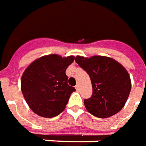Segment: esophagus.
I'll list each match as a JSON object with an SVG mask.
<instances>
[{"mask_svg":"<svg viewBox=\"0 0 146 146\" xmlns=\"http://www.w3.org/2000/svg\"><path fill=\"white\" fill-rule=\"evenodd\" d=\"M75 89H76L77 91H78V90H79V86H78V85H76V86H75Z\"/></svg>","mask_w":146,"mask_h":146,"instance_id":"esophagus-1","label":"esophagus"}]
</instances>
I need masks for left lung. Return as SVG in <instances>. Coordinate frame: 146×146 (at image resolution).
Segmentation results:
<instances>
[{"label": "left lung", "instance_id": "obj_1", "mask_svg": "<svg viewBox=\"0 0 146 146\" xmlns=\"http://www.w3.org/2000/svg\"><path fill=\"white\" fill-rule=\"evenodd\" d=\"M75 62L91 80L93 94L84 100L87 111L98 118L110 117L120 111L131 90L127 70L116 60L101 56L90 58L78 56Z\"/></svg>", "mask_w": 146, "mask_h": 146}]
</instances>
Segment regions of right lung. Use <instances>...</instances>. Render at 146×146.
I'll return each mask as SVG.
<instances>
[{
	"label": "right lung",
	"instance_id": "right-lung-1",
	"mask_svg": "<svg viewBox=\"0 0 146 146\" xmlns=\"http://www.w3.org/2000/svg\"><path fill=\"white\" fill-rule=\"evenodd\" d=\"M75 57L56 54L36 60L23 72L21 90L29 107L40 116L52 118L64 110L75 87L68 83L66 69Z\"/></svg>",
	"mask_w": 146,
	"mask_h": 146
}]
</instances>
